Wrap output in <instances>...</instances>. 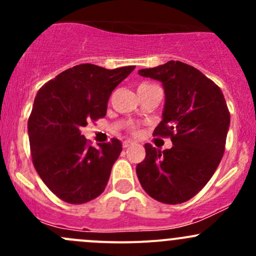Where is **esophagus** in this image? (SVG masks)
Segmentation results:
<instances>
[{"instance_id":"esophagus-1","label":"esophagus","mask_w":256,"mask_h":256,"mask_svg":"<svg viewBox=\"0 0 256 256\" xmlns=\"http://www.w3.org/2000/svg\"><path fill=\"white\" fill-rule=\"evenodd\" d=\"M131 144H134L132 141L125 140V141H124V142H122V147H124V148H128V147H130Z\"/></svg>"}]
</instances>
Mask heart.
<instances>
[{
  "label": "heart",
  "mask_w": 256,
  "mask_h": 256,
  "mask_svg": "<svg viewBox=\"0 0 256 256\" xmlns=\"http://www.w3.org/2000/svg\"><path fill=\"white\" fill-rule=\"evenodd\" d=\"M142 85H144V84H142Z\"/></svg>",
  "instance_id": "b5f03b06"
}]
</instances>
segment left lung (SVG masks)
<instances>
[{
  "label": "left lung",
  "instance_id": "left-lung-1",
  "mask_svg": "<svg viewBox=\"0 0 256 256\" xmlns=\"http://www.w3.org/2000/svg\"><path fill=\"white\" fill-rule=\"evenodd\" d=\"M160 80L166 102L154 136L170 138V150L144 144L146 157L136 166L144 192L166 204L194 197L208 183L226 150L230 114L220 88L194 66L178 60L141 69Z\"/></svg>",
  "mask_w": 256,
  "mask_h": 256
}]
</instances>
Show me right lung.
I'll return each instance as SVG.
<instances>
[{"label":"right lung","instance_id":"add662e5","mask_svg":"<svg viewBox=\"0 0 256 256\" xmlns=\"http://www.w3.org/2000/svg\"><path fill=\"white\" fill-rule=\"evenodd\" d=\"M134 69L79 64L37 92L28 118L32 162L46 186L64 202L82 204L104 192L122 146L112 138L92 147L82 128L106 115L112 92Z\"/></svg>","mask_w":256,"mask_h":256}]
</instances>
